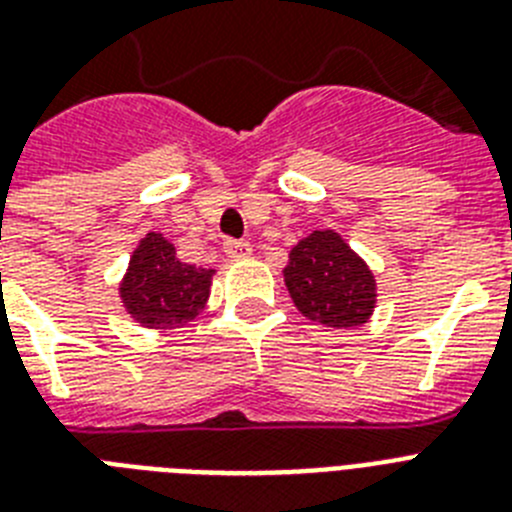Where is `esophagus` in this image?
<instances>
[{
    "label": "esophagus",
    "instance_id": "1",
    "mask_svg": "<svg viewBox=\"0 0 512 512\" xmlns=\"http://www.w3.org/2000/svg\"><path fill=\"white\" fill-rule=\"evenodd\" d=\"M251 243L248 240H235V238H227L225 240V253L230 259H248L251 256Z\"/></svg>",
    "mask_w": 512,
    "mask_h": 512
}]
</instances>
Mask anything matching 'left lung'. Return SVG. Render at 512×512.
Segmentation results:
<instances>
[{
    "mask_svg": "<svg viewBox=\"0 0 512 512\" xmlns=\"http://www.w3.org/2000/svg\"><path fill=\"white\" fill-rule=\"evenodd\" d=\"M285 285L305 318L331 329L360 326L375 305L373 274L331 230H313L292 248Z\"/></svg>",
    "mask_w": 512,
    "mask_h": 512,
    "instance_id": "8db88e82",
    "label": "left lung"
}]
</instances>
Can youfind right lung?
<instances>
[{
	"instance_id": "right-lung-1",
	"label": "right lung",
	"mask_w": 512,
	"mask_h": 512,
	"mask_svg": "<svg viewBox=\"0 0 512 512\" xmlns=\"http://www.w3.org/2000/svg\"><path fill=\"white\" fill-rule=\"evenodd\" d=\"M212 269L183 264L163 235L150 233L131 256L121 298L131 318L147 329H173L202 310Z\"/></svg>"
}]
</instances>
